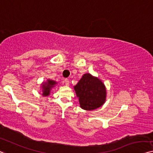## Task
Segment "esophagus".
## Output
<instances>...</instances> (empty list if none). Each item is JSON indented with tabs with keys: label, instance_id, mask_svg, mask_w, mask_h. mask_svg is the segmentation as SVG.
<instances>
[{
	"label": "esophagus",
	"instance_id": "obj_1",
	"mask_svg": "<svg viewBox=\"0 0 153 153\" xmlns=\"http://www.w3.org/2000/svg\"><path fill=\"white\" fill-rule=\"evenodd\" d=\"M65 83L66 86H69V81L68 79H65Z\"/></svg>",
	"mask_w": 153,
	"mask_h": 153
}]
</instances>
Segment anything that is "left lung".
Segmentation results:
<instances>
[{"instance_id":"1","label":"left lung","mask_w":153,"mask_h":153,"mask_svg":"<svg viewBox=\"0 0 153 153\" xmlns=\"http://www.w3.org/2000/svg\"><path fill=\"white\" fill-rule=\"evenodd\" d=\"M79 105L84 110H95L106 101V90L99 78L90 74H85L74 86Z\"/></svg>"}]
</instances>
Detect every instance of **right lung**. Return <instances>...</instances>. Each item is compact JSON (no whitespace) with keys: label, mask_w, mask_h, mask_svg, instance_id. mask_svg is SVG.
Instances as JSON below:
<instances>
[{"label":"right lung","mask_w":153,"mask_h":153,"mask_svg":"<svg viewBox=\"0 0 153 153\" xmlns=\"http://www.w3.org/2000/svg\"><path fill=\"white\" fill-rule=\"evenodd\" d=\"M57 83L53 80L47 79L46 82H43L42 84V95L43 96H48L50 94V91Z\"/></svg>","instance_id":"obj_1"}]
</instances>
